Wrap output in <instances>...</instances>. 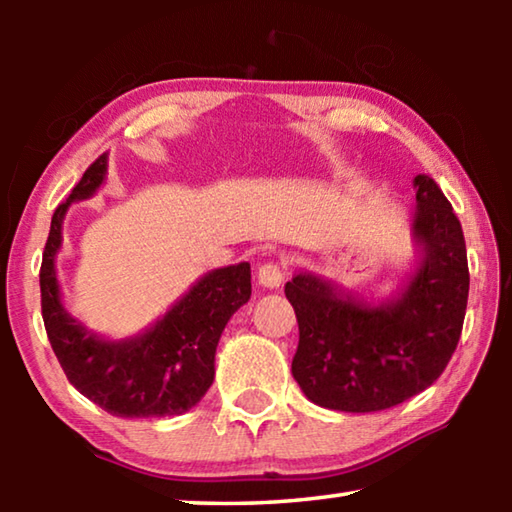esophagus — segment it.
I'll list each match as a JSON object with an SVG mask.
<instances>
[{"label":"esophagus","instance_id":"obj_1","mask_svg":"<svg viewBox=\"0 0 512 512\" xmlns=\"http://www.w3.org/2000/svg\"><path fill=\"white\" fill-rule=\"evenodd\" d=\"M257 280L266 289H277L284 282V266L280 262H264L257 268Z\"/></svg>","mask_w":512,"mask_h":512}]
</instances>
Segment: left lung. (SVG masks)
I'll list each match as a JSON object with an SVG mask.
<instances>
[{
    "instance_id": "obj_1",
    "label": "left lung",
    "mask_w": 512,
    "mask_h": 512,
    "mask_svg": "<svg viewBox=\"0 0 512 512\" xmlns=\"http://www.w3.org/2000/svg\"><path fill=\"white\" fill-rule=\"evenodd\" d=\"M413 187L422 264L397 300L370 305L309 273L284 287L300 329L293 379L323 409L370 413L406 402L443 375L461 339L470 291L461 221L436 180L420 173Z\"/></svg>"
}]
</instances>
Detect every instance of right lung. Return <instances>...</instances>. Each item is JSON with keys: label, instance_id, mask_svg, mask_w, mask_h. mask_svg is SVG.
<instances>
[{"label": "right lung", "instance_id": "right-lung-1", "mask_svg": "<svg viewBox=\"0 0 512 512\" xmlns=\"http://www.w3.org/2000/svg\"><path fill=\"white\" fill-rule=\"evenodd\" d=\"M108 155L85 169L79 185L51 216L40 266L42 320L51 348L76 391L117 418H164L192 409L214 381V354L230 316L250 300V264L203 275L158 323L126 341H106L67 314L60 302L56 253L74 201L106 180Z\"/></svg>", "mask_w": 512, "mask_h": 512}]
</instances>
